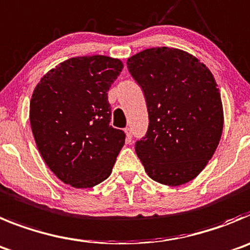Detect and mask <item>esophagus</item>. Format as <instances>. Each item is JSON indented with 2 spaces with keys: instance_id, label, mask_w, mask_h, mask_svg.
Returning <instances> with one entry per match:
<instances>
[{
  "instance_id": "1",
  "label": "esophagus",
  "mask_w": 250,
  "mask_h": 250,
  "mask_svg": "<svg viewBox=\"0 0 250 250\" xmlns=\"http://www.w3.org/2000/svg\"><path fill=\"white\" fill-rule=\"evenodd\" d=\"M125 134H126V141H127V143H131V139H132L131 127H125Z\"/></svg>"
}]
</instances>
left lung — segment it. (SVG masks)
<instances>
[{"label": "left lung", "instance_id": "8db88e82", "mask_svg": "<svg viewBox=\"0 0 250 250\" xmlns=\"http://www.w3.org/2000/svg\"><path fill=\"white\" fill-rule=\"evenodd\" d=\"M141 86L148 129L135 151L147 175L180 186L200 175L218 146L223 106L213 74L196 57L177 48L145 49L127 59Z\"/></svg>", "mask_w": 250, "mask_h": 250}]
</instances>
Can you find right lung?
I'll return each mask as SVG.
<instances>
[{"instance_id":"obj_1","label":"right lung","mask_w":250,"mask_h":250,"mask_svg":"<svg viewBox=\"0 0 250 250\" xmlns=\"http://www.w3.org/2000/svg\"><path fill=\"white\" fill-rule=\"evenodd\" d=\"M124 65L106 56L75 57L49 70L37 84L29 121L37 147L50 171L75 188L106 180L125 144L110 125L107 90Z\"/></svg>"}]
</instances>
